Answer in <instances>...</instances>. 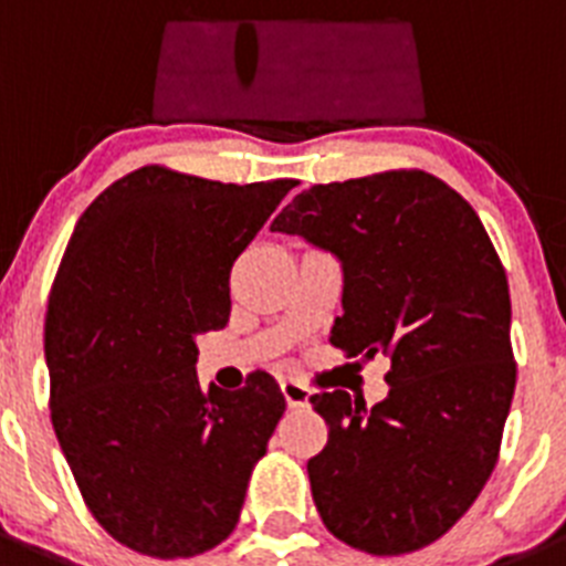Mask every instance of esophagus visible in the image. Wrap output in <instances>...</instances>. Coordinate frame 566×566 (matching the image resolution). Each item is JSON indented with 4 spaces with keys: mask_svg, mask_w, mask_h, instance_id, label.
<instances>
[{
    "mask_svg": "<svg viewBox=\"0 0 566 566\" xmlns=\"http://www.w3.org/2000/svg\"><path fill=\"white\" fill-rule=\"evenodd\" d=\"M280 391L286 397L289 408H303V405H308V397H312L308 385H303L300 379H283V382H280Z\"/></svg>",
    "mask_w": 566,
    "mask_h": 566,
    "instance_id": "obj_1",
    "label": "esophagus"
}]
</instances>
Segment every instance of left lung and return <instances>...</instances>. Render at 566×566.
Returning a JSON list of instances; mask_svg holds the SVG:
<instances>
[{"instance_id": "left-lung-1", "label": "left lung", "mask_w": 566, "mask_h": 566, "mask_svg": "<svg viewBox=\"0 0 566 566\" xmlns=\"http://www.w3.org/2000/svg\"><path fill=\"white\" fill-rule=\"evenodd\" d=\"M272 232L343 263L332 343L391 359L388 397L371 411L339 388L312 397L328 424L308 459L319 518L371 556L428 547L496 468L516 388L502 260L473 207L422 169L303 189Z\"/></svg>"}]
</instances>
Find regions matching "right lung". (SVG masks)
Here are the masks:
<instances>
[{
    "instance_id": "1",
    "label": "right lung",
    "mask_w": 566,
    "mask_h": 566,
    "mask_svg": "<svg viewBox=\"0 0 566 566\" xmlns=\"http://www.w3.org/2000/svg\"><path fill=\"white\" fill-rule=\"evenodd\" d=\"M297 181L142 167L84 209L44 314L50 419L84 504L153 558L218 547L286 399L266 371L203 391L195 339L229 323V274Z\"/></svg>"
}]
</instances>
